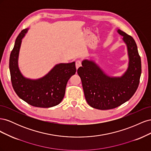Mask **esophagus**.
Here are the masks:
<instances>
[{
    "instance_id": "34e87169",
    "label": "esophagus",
    "mask_w": 151,
    "mask_h": 151,
    "mask_svg": "<svg viewBox=\"0 0 151 151\" xmlns=\"http://www.w3.org/2000/svg\"><path fill=\"white\" fill-rule=\"evenodd\" d=\"M81 66V62L80 60H77L76 62V68L77 69L79 67H80Z\"/></svg>"
}]
</instances>
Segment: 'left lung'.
<instances>
[{"instance_id":"obj_1","label":"left lung","mask_w":151,"mask_h":151,"mask_svg":"<svg viewBox=\"0 0 151 151\" xmlns=\"http://www.w3.org/2000/svg\"><path fill=\"white\" fill-rule=\"evenodd\" d=\"M127 47L129 63L121 76L108 75L92 59H84L77 70L87 103L96 109L115 108L132 97L137 89L141 75V60L134 38L118 29Z\"/></svg>"}]
</instances>
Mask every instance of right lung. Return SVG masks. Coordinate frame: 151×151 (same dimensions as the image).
I'll list each match as a JSON object with an SVG mask.
<instances>
[{
	"mask_svg": "<svg viewBox=\"0 0 151 151\" xmlns=\"http://www.w3.org/2000/svg\"><path fill=\"white\" fill-rule=\"evenodd\" d=\"M29 29L22 30L17 37L9 58V70L12 85L21 99L35 107L50 108L62 101L67 82L76 74V62L58 63L46 75L33 79L24 77L19 65V50L22 40Z\"/></svg>",
	"mask_w": 151,
	"mask_h": 151,
	"instance_id": "right-lung-1",
	"label": "right lung"
}]
</instances>
